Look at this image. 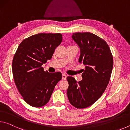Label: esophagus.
Returning a JSON list of instances; mask_svg holds the SVG:
<instances>
[{
    "mask_svg": "<svg viewBox=\"0 0 130 130\" xmlns=\"http://www.w3.org/2000/svg\"><path fill=\"white\" fill-rule=\"evenodd\" d=\"M67 75H66L65 74H62V79L63 80H65L66 79H67Z\"/></svg>",
    "mask_w": 130,
    "mask_h": 130,
    "instance_id": "esophagus-1",
    "label": "esophagus"
}]
</instances>
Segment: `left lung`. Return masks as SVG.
<instances>
[{
    "instance_id": "left-lung-1",
    "label": "left lung",
    "mask_w": 130,
    "mask_h": 130,
    "mask_svg": "<svg viewBox=\"0 0 130 130\" xmlns=\"http://www.w3.org/2000/svg\"><path fill=\"white\" fill-rule=\"evenodd\" d=\"M72 38L80 49L79 62L85 65L83 80L67 77V95L77 108L91 106L99 99L109 83L113 68V56L107 43L91 32H75Z\"/></svg>"
}]
</instances>
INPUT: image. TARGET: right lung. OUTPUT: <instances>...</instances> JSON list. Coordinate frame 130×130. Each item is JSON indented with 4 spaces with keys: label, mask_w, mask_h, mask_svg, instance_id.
Segmentation results:
<instances>
[{
    "label": "right lung",
    "mask_w": 130,
    "mask_h": 130,
    "mask_svg": "<svg viewBox=\"0 0 130 130\" xmlns=\"http://www.w3.org/2000/svg\"><path fill=\"white\" fill-rule=\"evenodd\" d=\"M60 33H39L23 40L13 58V77L24 100L34 107H41L50 100L62 74L44 71L43 63L52 58L62 42Z\"/></svg>",
    "instance_id": "right-lung-1"
}]
</instances>
